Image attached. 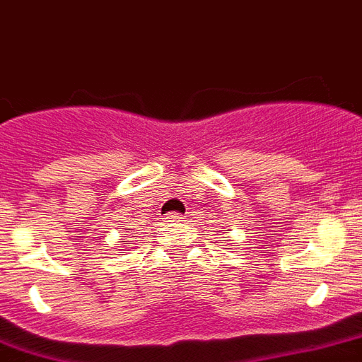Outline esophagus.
I'll return each instance as SVG.
<instances>
[{"mask_svg":"<svg viewBox=\"0 0 362 362\" xmlns=\"http://www.w3.org/2000/svg\"><path fill=\"white\" fill-rule=\"evenodd\" d=\"M163 223H179V221H183V216L181 214H177V212H170V214H166V216H163Z\"/></svg>","mask_w":362,"mask_h":362,"instance_id":"obj_1","label":"esophagus"}]
</instances>
